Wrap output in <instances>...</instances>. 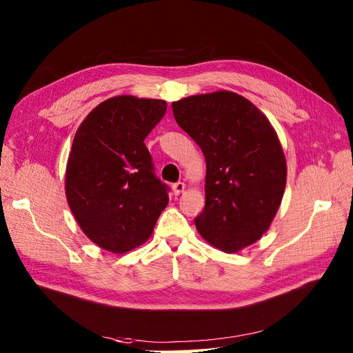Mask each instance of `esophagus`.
Segmentation results:
<instances>
[{
  "instance_id": "34e87169",
  "label": "esophagus",
  "mask_w": 353,
  "mask_h": 353,
  "mask_svg": "<svg viewBox=\"0 0 353 353\" xmlns=\"http://www.w3.org/2000/svg\"><path fill=\"white\" fill-rule=\"evenodd\" d=\"M185 191V183L183 182H177L172 185V194L174 196H181V194Z\"/></svg>"
}]
</instances>
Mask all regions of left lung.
Segmentation results:
<instances>
[{
	"label": "left lung",
	"instance_id": "8db88e82",
	"mask_svg": "<svg viewBox=\"0 0 353 353\" xmlns=\"http://www.w3.org/2000/svg\"><path fill=\"white\" fill-rule=\"evenodd\" d=\"M177 124L206 161L205 209L194 223L224 253L256 243L272 226L287 185V161L268 118L232 91L172 101Z\"/></svg>",
	"mask_w": 353,
	"mask_h": 353
}]
</instances>
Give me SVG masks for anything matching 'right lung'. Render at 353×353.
Segmentation results:
<instances>
[{
	"mask_svg": "<svg viewBox=\"0 0 353 353\" xmlns=\"http://www.w3.org/2000/svg\"><path fill=\"white\" fill-rule=\"evenodd\" d=\"M167 101L117 95L81 121L66 162L65 194L81 232L101 249L123 254L152 236L168 205L144 144Z\"/></svg>",
	"mask_w": 353,
	"mask_h": 353,
	"instance_id": "add662e5",
	"label": "right lung"
}]
</instances>
